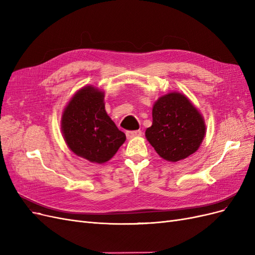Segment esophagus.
Masks as SVG:
<instances>
[{
  "label": "esophagus",
  "mask_w": 255,
  "mask_h": 255,
  "mask_svg": "<svg viewBox=\"0 0 255 255\" xmlns=\"http://www.w3.org/2000/svg\"><path fill=\"white\" fill-rule=\"evenodd\" d=\"M141 130H128V132H127V137L128 139H130V138H135V137H139L141 136Z\"/></svg>",
  "instance_id": "obj_1"
}]
</instances>
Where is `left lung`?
Masks as SVG:
<instances>
[{"instance_id": "8db88e82", "label": "left lung", "mask_w": 255, "mask_h": 255, "mask_svg": "<svg viewBox=\"0 0 255 255\" xmlns=\"http://www.w3.org/2000/svg\"><path fill=\"white\" fill-rule=\"evenodd\" d=\"M152 118V126L145 129V138L167 161L175 163L190 156L204 139L203 116L179 91L159 97L153 105Z\"/></svg>"}]
</instances>
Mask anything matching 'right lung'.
I'll return each mask as SVG.
<instances>
[{
  "label": "right lung",
  "mask_w": 255,
  "mask_h": 255,
  "mask_svg": "<svg viewBox=\"0 0 255 255\" xmlns=\"http://www.w3.org/2000/svg\"><path fill=\"white\" fill-rule=\"evenodd\" d=\"M104 96L92 85L82 87L67 103L60 121L68 148L97 164L109 161L127 139L107 115Z\"/></svg>",
  "instance_id": "add662e5"
}]
</instances>
